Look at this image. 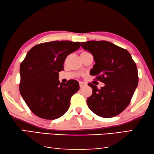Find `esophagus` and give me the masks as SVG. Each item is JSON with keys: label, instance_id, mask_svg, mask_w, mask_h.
<instances>
[{"label": "esophagus", "instance_id": "1", "mask_svg": "<svg viewBox=\"0 0 154 154\" xmlns=\"http://www.w3.org/2000/svg\"><path fill=\"white\" fill-rule=\"evenodd\" d=\"M87 85V84L85 83H84V82H79V86H80V88H83V87H85V86H86Z\"/></svg>", "mask_w": 154, "mask_h": 154}]
</instances>
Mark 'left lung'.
Listing matches in <instances>:
<instances>
[{
  "instance_id": "obj_1",
  "label": "left lung",
  "mask_w": 154,
  "mask_h": 154,
  "mask_svg": "<svg viewBox=\"0 0 154 154\" xmlns=\"http://www.w3.org/2000/svg\"><path fill=\"white\" fill-rule=\"evenodd\" d=\"M82 47L93 54L96 62L90 75L105 84L98 89L88 83L93 91L87 99L89 108L103 118L119 115L130 104L138 85L135 61L127 50L108 41L85 42Z\"/></svg>"
}]
</instances>
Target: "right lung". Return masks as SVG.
Instances as JSON below:
<instances>
[{
  "label": "right lung",
  "instance_id": "obj_1",
  "mask_svg": "<svg viewBox=\"0 0 154 154\" xmlns=\"http://www.w3.org/2000/svg\"><path fill=\"white\" fill-rule=\"evenodd\" d=\"M80 46V42L53 41L37 44L27 52L20 65L19 91L35 115L54 120L68 110L79 85L75 79L60 83L58 72L64 70L67 56Z\"/></svg>",
  "mask_w": 154,
  "mask_h": 154
}]
</instances>
